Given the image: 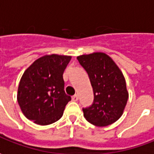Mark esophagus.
I'll list each match as a JSON object with an SVG mask.
<instances>
[{"label": "esophagus", "mask_w": 154, "mask_h": 154, "mask_svg": "<svg viewBox=\"0 0 154 154\" xmlns=\"http://www.w3.org/2000/svg\"><path fill=\"white\" fill-rule=\"evenodd\" d=\"M77 100H78V96H77V95H74V96L72 97V101L77 102Z\"/></svg>", "instance_id": "34e87169"}]
</instances>
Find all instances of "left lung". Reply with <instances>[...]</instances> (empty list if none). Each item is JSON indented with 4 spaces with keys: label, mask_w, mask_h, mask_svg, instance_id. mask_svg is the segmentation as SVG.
<instances>
[{
    "label": "left lung",
    "mask_w": 154,
    "mask_h": 154,
    "mask_svg": "<svg viewBox=\"0 0 154 154\" xmlns=\"http://www.w3.org/2000/svg\"><path fill=\"white\" fill-rule=\"evenodd\" d=\"M87 71L94 92V102L83 109L85 119L97 127L116 122L123 114L128 99L122 70L109 55L94 52L77 57Z\"/></svg>",
    "instance_id": "obj_1"
}]
</instances>
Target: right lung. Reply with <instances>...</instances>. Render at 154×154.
Masks as SVG:
<instances>
[{
  "label": "right lung",
  "instance_id": "1",
  "mask_svg": "<svg viewBox=\"0 0 154 154\" xmlns=\"http://www.w3.org/2000/svg\"><path fill=\"white\" fill-rule=\"evenodd\" d=\"M70 56L45 55L25 70L17 100L24 116L38 125L58 121L71 97L64 92V71Z\"/></svg>",
  "mask_w": 154,
  "mask_h": 154
}]
</instances>
